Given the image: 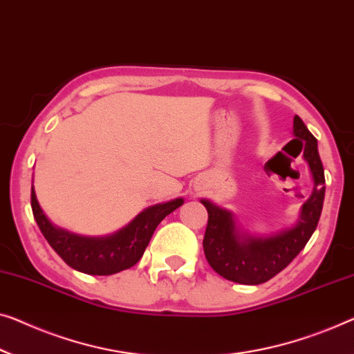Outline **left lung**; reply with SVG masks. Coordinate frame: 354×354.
Masks as SVG:
<instances>
[{
	"instance_id": "8db88e82",
	"label": "left lung",
	"mask_w": 354,
	"mask_h": 354,
	"mask_svg": "<svg viewBox=\"0 0 354 354\" xmlns=\"http://www.w3.org/2000/svg\"><path fill=\"white\" fill-rule=\"evenodd\" d=\"M292 135L305 141L304 160L313 181L312 195L300 207L292 225L267 235L251 234L241 227L230 209L218 207L207 198L200 200L208 209V225L203 239L205 256L213 270L225 279L240 284L268 281L304 250L318 225L326 192L318 141L299 115H294Z\"/></svg>"
}]
</instances>
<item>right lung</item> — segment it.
I'll list each match as a JSON object with an SVG mask.
<instances>
[{"instance_id": "add662e5", "label": "right lung", "mask_w": 354, "mask_h": 354, "mask_svg": "<svg viewBox=\"0 0 354 354\" xmlns=\"http://www.w3.org/2000/svg\"><path fill=\"white\" fill-rule=\"evenodd\" d=\"M184 203L183 197L147 207L122 229L109 235L87 236L50 223L31 186V208L44 239L71 268L87 275H113L133 267L145 254L152 234L165 216Z\"/></svg>"}]
</instances>
